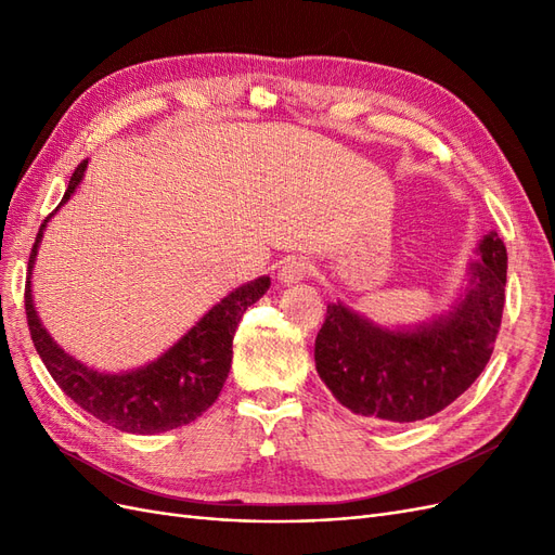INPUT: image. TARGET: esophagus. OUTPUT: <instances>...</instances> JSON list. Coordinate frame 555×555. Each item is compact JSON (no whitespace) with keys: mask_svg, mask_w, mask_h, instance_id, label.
<instances>
[{"mask_svg":"<svg viewBox=\"0 0 555 555\" xmlns=\"http://www.w3.org/2000/svg\"><path fill=\"white\" fill-rule=\"evenodd\" d=\"M310 273H312V266L306 259H296L294 257V259L282 261L280 271H278V280L284 282V284H294V282L306 280Z\"/></svg>","mask_w":555,"mask_h":555,"instance_id":"esophagus-1","label":"esophagus"}]
</instances>
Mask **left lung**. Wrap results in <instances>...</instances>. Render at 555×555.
Masks as SVG:
<instances>
[{"label": "left lung", "mask_w": 555, "mask_h": 555, "mask_svg": "<svg viewBox=\"0 0 555 555\" xmlns=\"http://www.w3.org/2000/svg\"><path fill=\"white\" fill-rule=\"evenodd\" d=\"M507 249L486 233L467 284L449 312L410 328H386L354 308L328 304L314 340V365L335 400L391 424L442 412L481 375L505 308Z\"/></svg>", "instance_id": "1"}]
</instances>
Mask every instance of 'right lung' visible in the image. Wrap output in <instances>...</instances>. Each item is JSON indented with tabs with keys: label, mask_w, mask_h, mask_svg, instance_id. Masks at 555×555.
I'll return each instance as SVG.
<instances>
[{
	"label": "right lung",
	"mask_w": 555,
	"mask_h": 555,
	"mask_svg": "<svg viewBox=\"0 0 555 555\" xmlns=\"http://www.w3.org/2000/svg\"><path fill=\"white\" fill-rule=\"evenodd\" d=\"M86 169L88 159H82L60 206L46 217L35 247H31L25 287V312L31 343L60 389L99 422L137 435H155L188 426L220 396L231 367L233 333L238 328L243 312L271 287V278L261 275L227 294L173 347L141 367L125 373H99L80 363L66 354L41 324L35 298H31V268L39 255L46 224L74 196Z\"/></svg>",
	"instance_id": "obj_1"
}]
</instances>
